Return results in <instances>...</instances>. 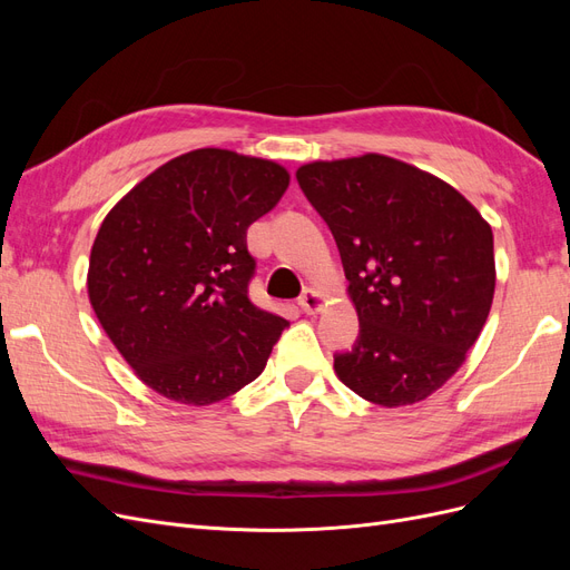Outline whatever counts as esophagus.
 <instances>
[{"label": "esophagus", "mask_w": 570, "mask_h": 570, "mask_svg": "<svg viewBox=\"0 0 570 570\" xmlns=\"http://www.w3.org/2000/svg\"><path fill=\"white\" fill-rule=\"evenodd\" d=\"M299 306H302V312H306V314H316L323 308V295L314 287H306L302 292V297H299Z\"/></svg>", "instance_id": "34e87169"}]
</instances>
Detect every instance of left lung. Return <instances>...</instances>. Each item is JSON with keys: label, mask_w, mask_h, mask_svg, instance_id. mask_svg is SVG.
I'll return each instance as SVG.
<instances>
[{"label": "left lung", "mask_w": 570, "mask_h": 570, "mask_svg": "<svg viewBox=\"0 0 570 570\" xmlns=\"http://www.w3.org/2000/svg\"><path fill=\"white\" fill-rule=\"evenodd\" d=\"M358 314L340 381L377 406L423 402L461 368L494 297L490 223L452 185L383 154L297 168Z\"/></svg>", "instance_id": "8db88e82"}]
</instances>
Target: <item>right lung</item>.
Listing matches in <instances>:
<instances>
[{
	"mask_svg": "<svg viewBox=\"0 0 570 570\" xmlns=\"http://www.w3.org/2000/svg\"><path fill=\"white\" fill-rule=\"evenodd\" d=\"M289 174L230 149H195L120 199L95 237L88 295L135 375L166 400L206 406L262 375L289 325L249 299L247 228Z\"/></svg>",
	"mask_w": 570,
	"mask_h": 570,
	"instance_id": "add662e5",
	"label": "right lung"
}]
</instances>
